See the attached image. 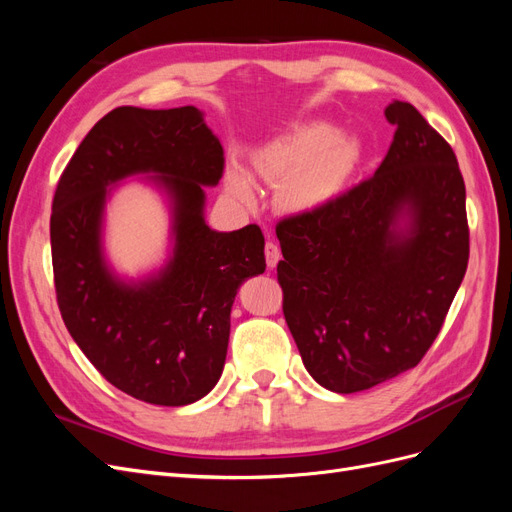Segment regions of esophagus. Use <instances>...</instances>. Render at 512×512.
Segmentation results:
<instances>
[{"mask_svg":"<svg viewBox=\"0 0 512 512\" xmlns=\"http://www.w3.org/2000/svg\"><path fill=\"white\" fill-rule=\"evenodd\" d=\"M265 258H267V265L271 269L277 265V262H280L282 254H280V247H277V243H273V241L265 243Z\"/></svg>","mask_w":512,"mask_h":512,"instance_id":"1","label":"esophagus"}]
</instances>
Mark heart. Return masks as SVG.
Here are the masks:
<instances>
[{
	"instance_id": "b5f03b06",
	"label": "heart",
	"mask_w": 512,
	"mask_h": 512,
	"mask_svg": "<svg viewBox=\"0 0 512 512\" xmlns=\"http://www.w3.org/2000/svg\"><path fill=\"white\" fill-rule=\"evenodd\" d=\"M361 160V145L342 136L324 121L303 123L275 138L256 156V170L269 181L284 183V200L292 209H316L327 205L354 175ZM228 185L235 196L252 203L254 179L245 168H228Z\"/></svg>"
}]
</instances>
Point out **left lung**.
I'll use <instances>...</instances> for the list:
<instances>
[{
  "label": "left lung",
  "mask_w": 512,
  "mask_h": 512,
  "mask_svg": "<svg viewBox=\"0 0 512 512\" xmlns=\"http://www.w3.org/2000/svg\"><path fill=\"white\" fill-rule=\"evenodd\" d=\"M393 143L369 179L275 232L284 318L324 389L356 393L421 363L468 269L466 183L444 138L408 102L384 111ZM408 208L406 236L394 228Z\"/></svg>",
  "instance_id": "1"
}]
</instances>
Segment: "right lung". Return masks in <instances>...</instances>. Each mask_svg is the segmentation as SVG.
I'll list each match as a JSON object with an SVG mask.
<instances>
[{
	"label": "right lung",
	"mask_w": 512,
	"mask_h": 512,
	"mask_svg": "<svg viewBox=\"0 0 512 512\" xmlns=\"http://www.w3.org/2000/svg\"><path fill=\"white\" fill-rule=\"evenodd\" d=\"M134 172H156L176 198V256L141 287L117 283L99 252L105 185ZM222 175L224 149L196 106H119L57 181L51 256L61 318L91 365L147 404L185 406L218 384L237 288L267 267L256 224L232 232L205 224L203 188Z\"/></svg>",
	"instance_id": "1"
}]
</instances>
